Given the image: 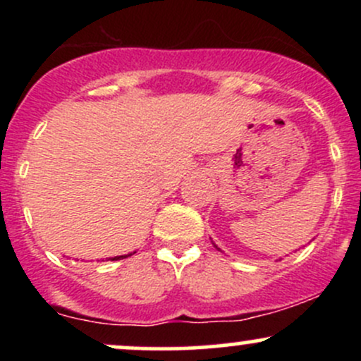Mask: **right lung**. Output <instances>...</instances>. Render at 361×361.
<instances>
[{
    "instance_id": "right-lung-1",
    "label": "right lung",
    "mask_w": 361,
    "mask_h": 361,
    "mask_svg": "<svg viewBox=\"0 0 361 361\" xmlns=\"http://www.w3.org/2000/svg\"><path fill=\"white\" fill-rule=\"evenodd\" d=\"M135 252V251H134ZM134 252H130V255H126V256H115V258H111L110 261H115V259H123V258H127V256H132L134 255Z\"/></svg>"
}]
</instances>
